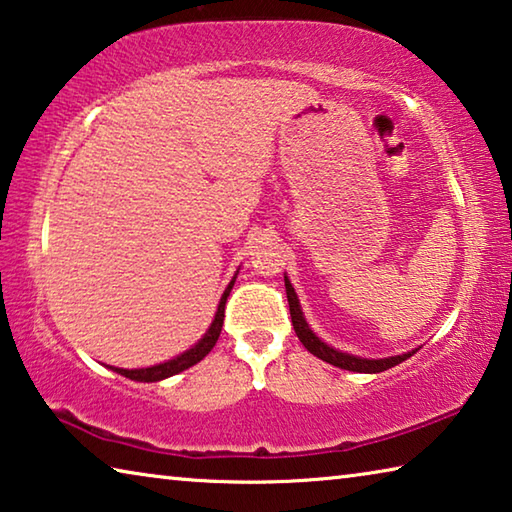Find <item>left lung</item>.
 <instances>
[{"mask_svg":"<svg viewBox=\"0 0 512 512\" xmlns=\"http://www.w3.org/2000/svg\"><path fill=\"white\" fill-rule=\"evenodd\" d=\"M284 287H287L291 323H293V329H296L300 343L305 345V348L311 354H314V357L323 359L327 363H332V366H336V368H343V370H350V372H384L388 368L397 366V363H402V361H406L409 357H413V354L418 352V350H411V352H406V354H397V357H388V359H363V357H354V354H348V352L329 348L327 343L320 341L318 336L311 332V327L307 325L305 316H302L298 296H296V291H293L287 275H284Z\"/></svg>","mask_w":512,"mask_h":512,"instance_id":"left-lung-1","label":"left lung"}]
</instances>
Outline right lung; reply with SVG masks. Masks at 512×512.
<instances>
[{
	"label": "right lung",
	"instance_id": "1",
	"mask_svg": "<svg viewBox=\"0 0 512 512\" xmlns=\"http://www.w3.org/2000/svg\"><path fill=\"white\" fill-rule=\"evenodd\" d=\"M235 280H237V275L232 277V282L228 284V289L223 291L221 302H219V309H216V314H214V320H212L210 329H207L203 339L198 341V343L194 345V348H189L187 352L178 354L176 359L158 363V366H151V368H135V370L112 368V366H110V368L115 370V372H119V375H124V377H128V379H135V381H160V379H167V377L178 375V372L192 368L194 363L205 359V354L214 348L216 341H219V334H221V327H223V316H225V300H228L230 289H232V284H235Z\"/></svg>",
	"mask_w": 512,
	"mask_h": 512
}]
</instances>
